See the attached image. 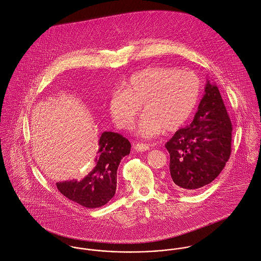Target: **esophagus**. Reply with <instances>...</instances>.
I'll return each mask as SVG.
<instances>
[{"instance_id":"1","label":"esophagus","mask_w":261,"mask_h":261,"mask_svg":"<svg viewBox=\"0 0 261 261\" xmlns=\"http://www.w3.org/2000/svg\"><path fill=\"white\" fill-rule=\"evenodd\" d=\"M135 149H136V150H138V151H146V150L149 149V145L138 143L137 145H135Z\"/></svg>"}]
</instances>
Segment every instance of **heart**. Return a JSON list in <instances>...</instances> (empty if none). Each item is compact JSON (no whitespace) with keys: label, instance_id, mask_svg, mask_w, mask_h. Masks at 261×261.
<instances>
[{"label":"heart","instance_id":"1","mask_svg":"<svg viewBox=\"0 0 261 261\" xmlns=\"http://www.w3.org/2000/svg\"><path fill=\"white\" fill-rule=\"evenodd\" d=\"M201 93V80L191 71L169 67H149L132 75L124 88L112 90L109 112L119 128L129 129L141 111L137 132L150 138L163 128L174 130L194 111Z\"/></svg>","mask_w":261,"mask_h":261}]
</instances>
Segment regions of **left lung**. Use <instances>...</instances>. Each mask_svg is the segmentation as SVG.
I'll list each match as a JSON object with an SVG mask.
<instances>
[{
    "instance_id": "8db88e82",
    "label": "left lung",
    "mask_w": 261,
    "mask_h": 261,
    "mask_svg": "<svg viewBox=\"0 0 261 261\" xmlns=\"http://www.w3.org/2000/svg\"><path fill=\"white\" fill-rule=\"evenodd\" d=\"M232 123L218 87L207 80L191 124L166 144L173 185L193 191L213 182L231 153Z\"/></svg>"
}]
</instances>
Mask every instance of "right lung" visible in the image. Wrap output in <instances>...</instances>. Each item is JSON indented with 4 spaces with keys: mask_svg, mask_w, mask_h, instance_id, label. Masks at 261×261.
<instances>
[{
    "mask_svg": "<svg viewBox=\"0 0 261 261\" xmlns=\"http://www.w3.org/2000/svg\"><path fill=\"white\" fill-rule=\"evenodd\" d=\"M98 152L95 167L84 179L56 183L63 196L89 209L101 207L113 198L117 168L121 159L130 152V143L117 133L105 132L99 139Z\"/></svg>",
    "mask_w": 261,
    "mask_h": 261,
    "instance_id": "1",
    "label": "right lung"
}]
</instances>
